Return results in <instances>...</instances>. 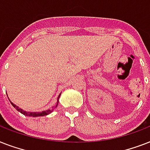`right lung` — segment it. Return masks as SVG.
<instances>
[{"label": "right lung", "mask_w": 150, "mask_h": 150, "mask_svg": "<svg viewBox=\"0 0 150 150\" xmlns=\"http://www.w3.org/2000/svg\"><path fill=\"white\" fill-rule=\"evenodd\" d=\"M59 96H60V95H59ZM11 103L12 104V106L15 107V109L17 110H18L20 113H22V114L25 115V116H29V117L44 116V115H47V114H50V113L53 111V110H45V111H43V112H26V111H25V110H22L21 108H19V107H18V106H16L15 104L12 103L11 102ZM57 103H58V100H57ZM57 105H56V107H57Z\"/></svg>", "instance_id": "add662e5"}]
</instances>
